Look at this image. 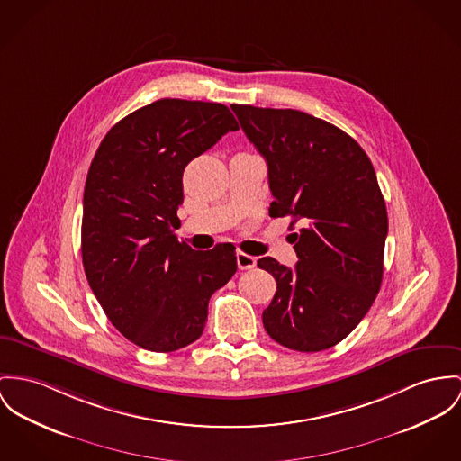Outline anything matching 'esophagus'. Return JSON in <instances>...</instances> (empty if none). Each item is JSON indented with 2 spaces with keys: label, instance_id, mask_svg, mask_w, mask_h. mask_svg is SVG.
Here are the masks:
<instances>
[{
  "label": "esophagus",
  "instance_id": "esophagus-1",
  "mask_svg": "<svg viewBox=\"0 0 461 461\" xmlns=\"http://www.w3.org/2000/svg\"><path fill=\"white\" fill-rule=\"evenodd\" d=\"M237 265L240 270H250L256 267V258L249 256L246 252H237Z\"/></svg>",
  "mask_w": 461,
  "mask_h": 461
}]
</instances>
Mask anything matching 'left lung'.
<instances>
[{"mask_svg": "<svg viewBox=\"0 0 461 461\" xmlns=\"http://www.w3.org/2000/svg\"><path fill=\"white\" fill-rule=\"evenodd\" d=\"M231 108L268 165L270 217L302 226L291 235L293 270L270 256L258 259L277 283L263 326L293 351L333 348L365 318L383 283L388 212L372 161L348 133L305 112Z\"/></svg>", "mask_w": 461, "mask_h": 461, "instance_id": "8db88e82", "label": "left lung"}]
</instances>
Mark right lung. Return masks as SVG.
<instances>
[{"label":"right lung","mask_w":461,"mask_h":461,"mask_svg":"<svg viewBox=\"0 0 461 461\" xmlns=\"http://www.w3.org/2000/svg\"><path fill=\"white\" fill-rule=\"evenodd\" d=\"M239 122L228 106L163 98L121 119L84 187L82 263L110 322L133 344L172 353L203 333L209 300L237 272L233 244L178 242L182 174Z\"/></svg>","instance_id":"1"}]
</instances>
